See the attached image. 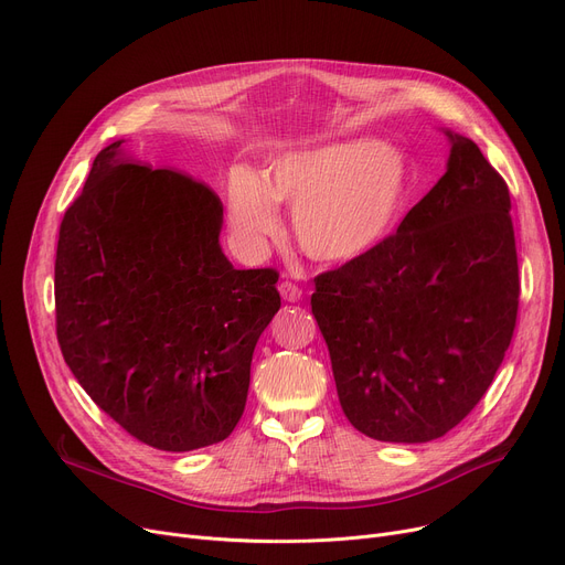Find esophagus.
<instances>
[{
	"label": "esophagus",
	"mask_w": 565,
	"mask_h": 565,
	"mask_svg": "<svg viewBox=\"0 0 565 565\" xmlns=\"http://www.w3.org/2000/svg\"><path fill=\"white\" fill-rule=\"evenodd\" d=\"M279 292H281V298H284L286 302H300V300H302V288H300L298 284L288 281V279L279 284Z\"/></svg>",
	"instance_id": "34e87169"
}]
</instances>
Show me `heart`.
<instances>
[{
	"label": "heart",
	"instance_id": "obj_1",
	"mask_svg": "<svg viewBox=\"0 0 565 565\" xmlns=\"http://www.w3.org/2000/svg\"><path fill=\"white\" fill-rule=\"evenodd\" d=\"M409 167L394 146L373 139L332 141L295 151L267 169V183L245 167L228 181V217L237 243L260 249L279 228L277 201L292 215L295 241L320 263H350L377 249L396 228Z\"/></svg>",
	"mask_w": 565,
	"mask_h": 565
}]
</instances>
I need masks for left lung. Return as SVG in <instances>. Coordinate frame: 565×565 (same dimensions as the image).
<instances>
[{
  "mask_svg": "<svg viewBox=\"0 0 565 565\" xmlns=\"http://www.w3.org/2000/svg\"><path fill=\"white\" fill-rule=\"evenodd\" d=\"M377 249L313 279L311 311L348 422L380 441H430L488 392L520 305L509 185L467 137Z\"/></svg>",
  "mask_w": 565,
  "mask_h": 565,
  "instance_id": "left-lung-1",
  "label": "left lung"
}]
</instances>
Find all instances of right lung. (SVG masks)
I'll use <instances>...</instances> for the list:
<instances>
[{"instance_id": "1", "label": "right lung", "mask_w": 565, "mask_h": 565, "mask_svg": "<svg viewBox=\"0 0 565 565\" xmlns=\"http://www.w3.org/2000/svg\"><path fill=\"white\" fill-rule=\"evenodd\" d=\"M96 156L58 228L56 341L82 390L139 441L192 451L241 422L252 354L281 307L275 267L235 270L222 201L173 169Z\"/></svg>"}]
</instances>
